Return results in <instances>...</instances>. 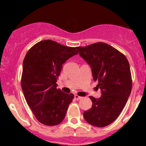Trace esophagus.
Masks as SVG:
<instances>
[{
    "instance_id": "esophagus-1",
    "label": "esophagus",
    "mask_w": 146,
    "mask_h": 146,
    "mask_svg": "<svg viewBox=\"0 0 146 146\" xmlns=\"http://www.w3.org/2000/svg\"><path fill=\"white\" fill-rule=\"evenodd\" d=\"M74 98H75V99L76 100H81V99H82V97L78 96V95H75Z\"/></svg>"
}]
</instances>
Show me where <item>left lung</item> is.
<instances>
[{
  "mask_svg": "<svg viewBox=\"0 0 146 146\" xmlns=\"http://www.w3.org/2000/svg\"><path fill=\"white\" fill-rule=\"evenodd\" d=\"M91 68L94 81L101 90L99 99L90 97L92 106L83 113L88 123L104 127L112 123L123 110L131 92L130 66L123 54L107 44L98 42L76 47Z\"/></svg>",
  "mask_w": 146,
  "mask_h": 146,
  "instance_id": "8db88e82",
  "label": "left lung"
}]
</instances>
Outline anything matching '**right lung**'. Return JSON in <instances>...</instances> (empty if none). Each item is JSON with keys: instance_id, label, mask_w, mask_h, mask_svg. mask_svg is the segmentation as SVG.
Listing matches in <instances>:
<instances>
[{"instance_id": "add662e5", "label": "right lung", "mask_w": 146, "mask_h": 146, "mask_svg": "<svg viewBox=\"0 0 146 146\" xmlns=\"http://www.w3.org/2000/svg\"><path fill=\"white\" fill-rule=\"evenodd\" d=\"M78 54L74 47L52 40L34 45L23 61L21 86L27 104L40 123L56 126L62 122L73 94L57 89V78L62 65Z\"/></svg>"}]
</instances>
